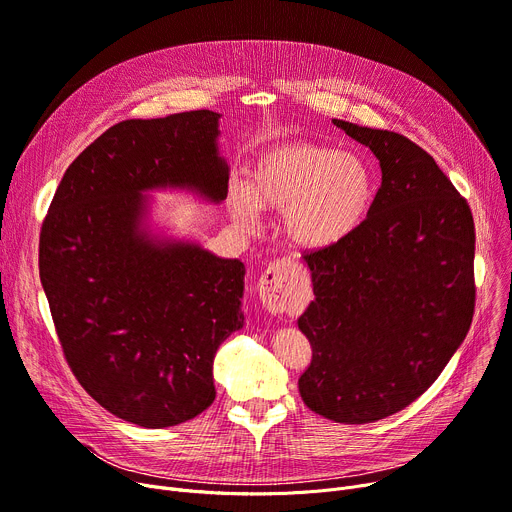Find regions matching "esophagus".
<instances>
[{"label":"esophagus","instance_id":"34e87169","mask_svg":"<svg viewBox=\"0 0 512 512\" xmlns=\"http://www.w3.org/2000/svg\"><path fill=\"white\" fill-rule=\"evenodd\" d=\"M257 290L267 311H288L297 301V274H294V267L284 259L272 261L261 274Z\"/></svg>","mask_w":512,"mask_h":512}]
</instances>
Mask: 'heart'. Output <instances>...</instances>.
Here are the masks:
<instances>
[{
    "mask_svg": "<svg viewBox=\"0 0 512 512\" xmlns=\"http://www.w3.org/2000/svg\"><path fill=\"white\" fill-rule=\"evenodd\" d=\"M375 195V174L361 155L292 141L265 149L251 168V184H230L228 205L245 224L257 220L261 207L284 211L286 234L317 251L351 238L369 218Z\"/></svg>",
    "mask_w": 512,
    "mask_h": 512,
    "instance_id": "obj_1",
    "label": "heart"
}]
</instances>
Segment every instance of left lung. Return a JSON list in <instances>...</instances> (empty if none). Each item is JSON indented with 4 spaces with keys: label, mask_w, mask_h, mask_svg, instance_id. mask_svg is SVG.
I'll return each mask as SVG.
<instances>
[{
    "label": "left lung",
    "mask_w": 512,
    "mask_h": 512,
    "mask_svg": "<svg viewBox=\"0 0 512 512\" xmlns=\"http://www.w3.org/2000/svg\"><path fill=\"white\" fill-rule=\"evenodd\" d=\"M380 159L365 224L336 247L305 251L315 301L299 317L311 363L305 405L336 423L409 407L465 340L475 311V226L434 157L392 130L334 120Z\"/></svg>",
    "instance_id": "8db88e82"
}]
</instances>
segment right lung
Masks as SVG:
<instances>
[{
  "label": "right lung",
  "mask_w": 512,
  "mask_h": 512,
  "mask_svg": "<svg viewBox=\"0 0 512 512\" xmlns=\"http://www.w3.org/2000/svg\"><path fill=\"white\" fill-rule=\"evenodd\" d=\"M209 110L107 128L68 166L39 234V276L74 378L112 415L170 427L215 398L213 357L242 328L245 265L139 230L141 193L228 195Z\"/></svg>",
  "instance_id": "add662e5"
}]
</instances>
